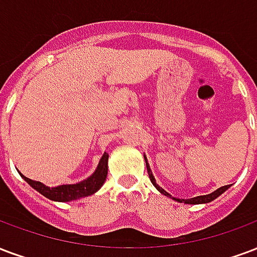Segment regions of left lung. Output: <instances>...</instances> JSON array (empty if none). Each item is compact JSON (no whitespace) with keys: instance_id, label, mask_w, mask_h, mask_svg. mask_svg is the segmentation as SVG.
<instances>
[{"instance_id":"8db88e82","label":"left lung","mask_w":257,"mask_h":257,"mask_svg":"<svg viewBox=\"0 0 257 257\" xmlns=\"http://www.w3.org/2000/svg\"><path fill=\"white\" fill-rule=\"evenodd\" d=\"M144 159H146V157H144ZM146 165H147V172H148V176H150V180H151V182L154 184V187L157 188L158 191L161 192L162 195H165V196L167 197H172L173 200H176V201H180V203H187V204H201V203H210V201L212 200H215L216 197L220 196L223 192L226 191V189H229V185H225V187H220L218 188L216 191H214L212 193H210V195H203V196H196V197H192V199H176V197H173L170 193H167L163 188H161L159 185L157 184V181H155V178H154L153 176V172H151V169H150V166H148V163H147V159H146Z\"/></svg>"}]
</instances>
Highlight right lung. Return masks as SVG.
I'll use <instances>...</instances> for the list:
<instances>
[{
  "mask_svg": "<svg viewBox=\"0 0 257 257\" xmlns=\"http://www.w3.org/2000/svg\"><path fill=\"white\" fill-rule=\"evenodd\" d=\"M107 161H109V154L104 153L99 161V165L96 167L94 174H91L87 180L77 184H70V185H60V187L49 188L43 185L42 182L34 181L31 178H27L22 174V177L31 185L34 189H37L43 196L54 201H70L77 200L81 197H87L94 195L98 192L100 187L103 185L107 177Z\"/></svg>",
  "mask_w": 257,
  "mask_h": 257,
  "instance_id": "1",
  "label": "right lung"
}]
</instances>
